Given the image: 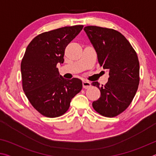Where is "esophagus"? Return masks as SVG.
Masks as SVG:
<instances>
[{
	"instance_id": "1",
	"label": "esophagus",
	"mask_w": 156,
	"mask_h": 156,
	"mask_svg": "<svg viewBox=\"0 0 156 156\" xmlns=\"http://www.w3.org/2000/svg\"><path fill=\"white\" fill-rule=\"evenodd\" d=\"M91 86V83L87 80H84L83 81V87L84 89H88Z\"/></svg>"
}]
</instances>
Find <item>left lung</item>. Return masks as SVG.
I'll use <instances>...</instances> for the list:
<instances>
[{"label":"left lung","mask_w":156,"mask_h":156,"mask_svg":"<svg viewBox=\"0 0 156 156\" xmlns=\"http://www.w3.org/2000/svg\"><path fill=\"white\" fill-rule=\"evenodd\" d=\"M84 30L96 49L100 66L109 71V75L105 85L100 87L98 82L91 83L100 91V97L92 106L105 117H115L127 109L138 90V56L119 31L98 26H87Z\"/></svg>","instance_id":"1"}]
</instances>
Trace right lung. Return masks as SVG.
Instances as JSON below:
<instances>
[{
	"instance_id": "1",
	"label": "right lung",
	"mask_w": 156,
	"mask_h": 156,
	"mask_svg": "<svg viewBox=\"0 0 156 156\" xmlns=\"http://www.w3.org/2000/svg\"><path fill=\"white\" fill-rule=\"evenodd\" d=\"M83 28L74 25L43 32L26 49L20 65L23 89L34 109L46 117L65 113L71 100L83 88L80 79L66 80L56 67L64 62L66 47Z\"/></svg>"
}]
</instances>
